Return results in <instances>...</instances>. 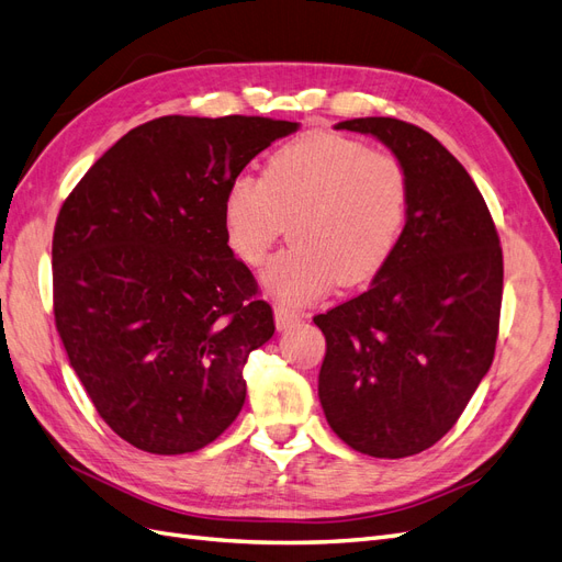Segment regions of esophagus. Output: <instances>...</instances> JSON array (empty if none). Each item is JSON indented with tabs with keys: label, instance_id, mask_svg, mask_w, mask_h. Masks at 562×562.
I'll use <instances>...</instances> for the list:
<instances>
[{
	"label": "esophagus",
	"instance_id": "esophagus-1",
	"mask_svg": "<svg viewBox=\"0 0 562 562\" xmlns=\"http://www.w3.org/2000/svg\"><path fill=\"white\" fill-rule=\"evenodd\" d=\"M274 318H277V328L279 330H288V328L297 326L302 314L291 310V307H285V304H277V307H274Z\"/></svg>",
	"mask_w": 562,
	"mask_h": 562
}]
</instances>
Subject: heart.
Returning a JSON list of instances; mask_svg holds the SVG:
<instances>
[{"label": "heart", "instance_id": "1", "mask_svg": "<svg viewBox=\"0 0 562 562\" xmlns=\"http://www.w3.org/2000/svg\"><path fill=\"white\" fill-rule=\"evenodd\" d=\"M411 203V173L396 155L314 131L281 145L262 178L236 176L223 217L232 250L250 267L293 220V246L267 265L265 283L281 302H310L335 283L375 279L403 239Z\"/></svg>", "mask_w": 562, "mask_h": 562}]
</instances>
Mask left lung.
<instances>
[{"instance_id":"1","label":"left lung","mask_w":562,"mask_h":562,"mask_svg":"<svg viewBox=\"0 0 562 562\" xmlns=\"http://www.w3.org/2000/svg\"><path fill=\"white\" fill-rule=\"evenodd\" d=\"M335 128L375 135L405 164L411 217L359 297L314 316L326 335L318 398L356 452L411 457L438 443L495 359L504 260L479 187L431 133L394 116Z\"/></svg>"}]
</instances>
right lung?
<instances>
[{"mask_svg":"<svg viewBox=\"0 0 562 562\" xmlns=\"http://www.w3.org/2000/svg\"><path fill=\"white\" fill-rule=\"evenodd\" d=\"M295 122L159 116L100 157L54 229V316L108 427L151 454L201 450L246 401L274 312L227 246L229 182Z\"/></svg>","mask_w":562,"mask_h":562,"instance_id":"add662e5","label":"right lung"}]
</instances>
